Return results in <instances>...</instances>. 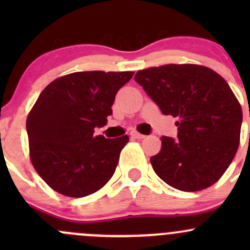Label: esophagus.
I'll return each mask as SVG.
<instances>
[{"mask_svg": "<svg viewBox=\"0 0 250 250\" xmlns=\"http://www.w3.org/2000/svg\"><path fill=\"white\" fill-rule=\"evenodd\" d=\"M130 135H132L133 138H135V139H144V138L146 137V135H144V134H141V133H139V132H132L130 133Z\"/></svg>", "mask_w": 250, "mask_h": 250, "instance_id": "obj_1", "label": "esophagus"}]
</instances>
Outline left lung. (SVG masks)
<instances>
[{
	"mask_svg": "<svg viewBox=\"0 0 250 250\" xmlns=\"http://www.w3.org/2000/svg\"><path fill=\"white\" fill-rule=\"evenodd\" d=\"M134 80L163 115L178 118V139L161 138V151L150 158L155 173L186 192L215 184L232 162L241 135L242 107L228 82L196 64L148 67Z\"/></svg>",
	"mask_w": 250,
	"mask_h": 250,
	"instance_id": "8db88e82",
	"label": "left lung"
}]
</instances>
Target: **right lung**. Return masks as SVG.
<instances>
[{
  "instance_id": "add662e5",
  "label": "right lung",
  "mask_w": 250,
  "mask_h": 250,
  "mask_svg": "<svg viewBox=\"0 0 250 250\" xmlns=\"http://www.w3.org/2000/svg\"><path fill=\"white\" fill-rule=\"evenodd\" d=\"M134 72L82 71L65 75L42 90L27 115L31 163L49 188L84 197L103 188L117 167L128 135H95L112 113L115 97Z\"/></svg>"
}]
</instances>
